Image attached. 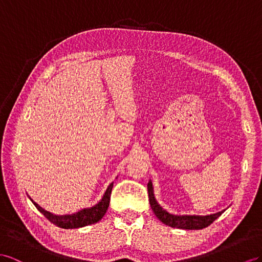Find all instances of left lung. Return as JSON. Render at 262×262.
Instances as JSON below:
<instances>
[{"instance_id":"1","label":"left lung","mask_w":262,"mask_h":262,"mask_svg":"<svg viewBox=\"0 0 262 262\" xmlns=\"http://www.w3.org/2000/svg\"><path fill=\"white\" fill-rule=\"evenodd\" d=\"M148 196H149V204L154 213L156 214V217L162 221L163 224L170 226L172 228H178V229H187V230H198L204 229V228L211 225L214 220L221 214L224 213L225 210L219 211L217 213L208 214V216H190V214H183V216H177V214L169 213L166 211L164 208L160 206L154 195V187L151 180H149L148 185Z\"/></svg>"}]
</instances>
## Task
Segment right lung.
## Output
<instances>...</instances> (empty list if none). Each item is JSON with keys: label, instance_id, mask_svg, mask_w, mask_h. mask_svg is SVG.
I'll return each mask as SVG.
<instances>
[{"label": "right lung", "instance_id": "add662e5", "mask_svg": "<svg viewBox=\"0 0 262 262\" xmlns=\"http://www.w3.org/2000/svg\"><path fill=\"white\" fill-rule=\"evenodd\" d=\"M113 184L114 183H112L108 187H107L103 198L100 199V201H98L95 206H93L91 208H84V209L72 214H63V216H58V214H54L43 209V208L41 206H38L34 200L31 199V197L30 199L37 208L38 211L42 212L52 224H54L59 228H63V229H74V228H80V227L96 224L97 221H99L104 217V214L107 211V208L110 206Z\"/></svg>", "mask_w": 262, "mask_h": 262}]
</instances>
